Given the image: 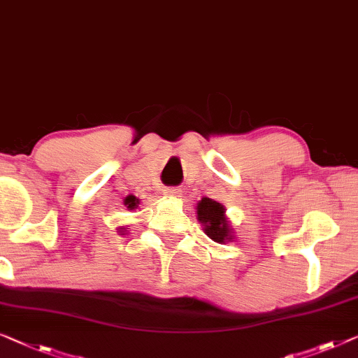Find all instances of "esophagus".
<instances>
[{
	"mask_svg": "<svg viewBox=\"0 0 358 358\" xmlns=\"http://www.w3.org/2000/svg\"><path fill=\"white\" fill-rule=\"evenodd\" d=\"M163 194L166 196H178L180 194V189L179 187H166L163 190Z\"/></svg>",
	"mask_w": 358,
	"mask_h": 358,
	"instance_id": "1",
	"label": "esophagus"
}]
</instances>
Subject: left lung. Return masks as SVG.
<instances>
[{
    "label": "left lung",
    "mask_w": 358,
    "mask_h": 358,
    "mask_svg": "<svg viewBox=\"0 0 358 358\" xmlns=\"http://www.w3.org/2000/svg\"><path fill=\"white\" fill-rule=\"evenodd\" d=\"M196 215H199V221L205 226V234L210 239L220 243L231 239L232 236L226 222L222 205L211 199H201L200 203L196 205Z\"/></svg>",
    "instance_id": "8db88e82"
}]
</instances>
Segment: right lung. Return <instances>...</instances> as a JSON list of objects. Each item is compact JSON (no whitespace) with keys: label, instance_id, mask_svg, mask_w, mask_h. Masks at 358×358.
Segmentation results:
<instances>
[{"label":"right lung","instance_id":"right-lung-1","mask_svg":"<svg viewBox=\"0 0 358 358\" xmlns=\"http://www.w3.org/2000/svg\"><path fill=\"white\" fill-rule=\"evenodd\" d=\"M126 205H127V208H136V206H137V200L136 199H134V196H129V199L126 200Z\"/></svg>","mask_w":358,"mask_h":358}]
</instances>
